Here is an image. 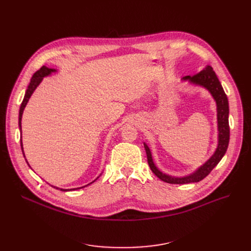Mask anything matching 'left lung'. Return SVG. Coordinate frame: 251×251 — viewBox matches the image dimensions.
Returning a JSON list of instances; mask_svg holds the SVG:
<instances>
[{"instance_id": "obj_1", "label": "left lung", "mask_w": 251, "mask_h": 251, "mask_svg": "<svg viewBox=\"0 0 251 251\" xmlns=\"http://www.w3.org/2000/svg\"><path fill=\"white\" fill-rule=\"evenodd\" d=\"M182 81H188L190 84L195 86H201L205 88L217 104V121H218V146L213 153V155L201 167L197 168L193 173L183 176V177H176L171 176L157 168L153 162L151 151L146 142H143L144 149L147 151L148 162L151 170L153 174L160 178L162 181L170 183V184H186V183H193V182H200L203 178H205L222 160V157L225 155L229 139H230V127H229V102L228 98L223 89L221 82L219 81V78L217 77L215 71L210 66H205L200 73H197L193 76H185L182 78Z\"/></svg>"}]
</instances>
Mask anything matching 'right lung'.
Listing matches in <instances>:
<instances>
[{
	"label": "right lung",
	"mask_w": 251,
	"mask_h": 251,
	"mask_svg": "<svg viewBox=\"0 0 251 251\" xmlns=\"http://www.w3.org/2000/svg\"><path fill=\"white\" fill-rule=\"evenodd\" d=\"M54 72H57V70H56V69H51V68H48V67H46V66H43V67H42L41 69H39L38 71H36V72L33 74V76L31 77L30 83L28 84V87H27V89H26V91H25L24 99H23V100H22V103H21V105H20V110H19L18 125H19V129H20V133H21V134H22V132H21L22 114H23V111H24V109H25V107H26V104H27V102H28L30 97H31L32 94H33V91L36 89V87H37L39 84H41V82L43 81L44 77H47V76L50 75L51 73H54ZM20 144H21L22 153H23V155H24V157H25V154H24V151H23V143H22V138H21V137H20ZM25 161H26V159H25ZM26 163L28 164L27 161H26ZM28 166H29V164H28ZM29 167H30V166H29ZM100 175H101V174H100ZM99 177H100V176H99ZM99 177H98V178H99ZM98 178H97V179H98ZM97 179H96V180H97ZM96 180L90 182L89 184L94 183ZM89 184H87V185H89ZM87 185H85V186H87ZM85 186L78 187V188H71V189H63V188H59V187H56V186H52V187L57 188V189H61L62 191H70V190H75V189H80V188H83V187H85Z\"/></svg>",
	"instance_id": "1"
}]
</instances>
